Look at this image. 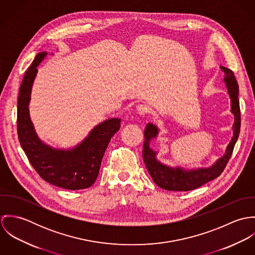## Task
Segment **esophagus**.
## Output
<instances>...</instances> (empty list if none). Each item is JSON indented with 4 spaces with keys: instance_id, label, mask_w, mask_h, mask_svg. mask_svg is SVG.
Instances as JSON below:
<instances>
[{
    "instance_id": "1",
    "label": "esophagus",
    "mask_w": 255,
    "mask_h": 255,
    "mask_svg": "<svg viewBox=\"0 0 255 255\" xmlns=\"http://www.w3.org/2000/svg\"><path fill=\"white\" fill-rule=\"evenodd\" d=\"M136 111H137V113H138L140 116H145V115H147V114L149 113V109H148V107L145 106V105H138V106L136 107Z\"/></svg>"
}]
</instances>
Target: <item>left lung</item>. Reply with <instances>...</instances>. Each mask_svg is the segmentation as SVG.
I'll use <instances>...</instances> for the list:
<instances>
[{"label": "left lung", "instance_id": "1", "mask_svg": "<svg viewBox=\"0 0 255 255\" xmlns=\"http://www.w3.org/2000/svg\"><path fill=\"white\" fill-rule=\"evenodd\" d=\"M221 70L225 73L224 81L226 82L229 95L231 97V112L235 116V123L233 126L234 135L227 147L225 155L210 168L197 169L184 171L181 168H170L158 162L156 160V152L149 147V141L156 137L158 134V128L152 124H148L144 130L145 142L143 144V161L149 175L154 182L163 189L172 191H188L195 189L206 182H210L223 173L232 154L235 144L239 138L241 128V110L239 101V84L234 73L224 67Z\"/></svg>", "mask_w": 255, "mask_h": 255}]
</instances>
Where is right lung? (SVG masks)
I'll use <instances>...</instances> for the list:
<instances>
[{"label":"right lung","instance_id":"1","mask_svg":"<svg viewBox=\"0 0 255 255\" xmlns=\"http://www.w3.org/2000/svg\"><path fill=\"white\" fill-rule=\"evenodd\" d=\"M46 55L44 52L37 55L20 84L16 119L18 139L28 161L44 181L65 189L87 188L98 177L104 153L120 129L121 120L110 119L98 125L73 150H56L42 143L30 121L28 103L37 66Z\"/></svg>","mask_w":255,"mask_h":255}]
</instances>
